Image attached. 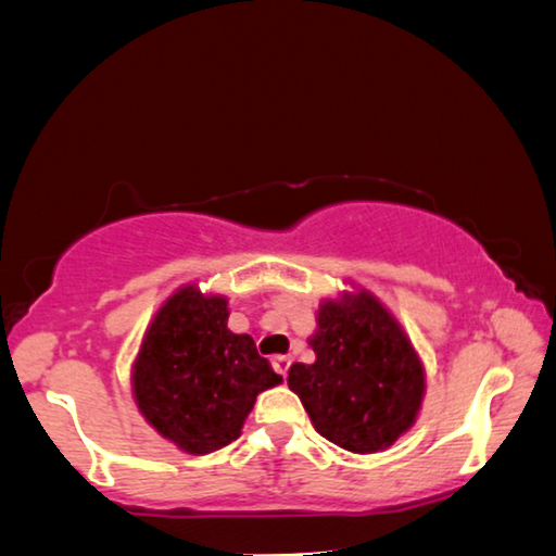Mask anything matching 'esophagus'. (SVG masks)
Here are the masks:
<instances>
[{
	"label": "esophagus",
	"instance_id": "1",
	"mask_svg": "<svg viewBox=\"0 0 556 556\" xmlns=\"http://www.w3.org/2000/svg\"><path fill=\"white\" fill-rule=\"evenodd\" d=\"M289 365H291V357L289 355H275V357H271V368H275L279 375H287L289 372Z\"/></svg>",
	"mask_w": 556,
	"mask_h": 556
}]
</instances>
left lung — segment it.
<instances>
[{
    "label": "left lung",
    "instance_id": "obj_1",
    "mask_svg": "<svg viewBox=\"0 0 556 556\" xmlns=\"http://www.w3.org/2000/svg\"><path fill=\"white\" fill-rule=\"evenodd\" d=\"M312 348L316 363H294L287 382L318 434L355 454H372L414 425L425 370L400 324L372 294L326 301Z\"/></svg>",
    "mask_w": 556,
    "mask_h": 556
}]
</instances>
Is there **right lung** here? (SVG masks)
Listing matches in <instances>:
<instances>
[{
	"label": "right lung",
	"instance_id": "add662e5",
	"mask_svg": "<svg viewBox=\"0 0 556 556\" xmlns=\"http://www.w3.org/2000/svg\"><path fill=\"white\" fill-rule=\"evenodd\" d=\"M279 382L255 341L228 331V301L193 287L162 306L135 363L139 409L188 454L238 439L257 394Z\"/></svg>",
	"mask_w": 556,
	"mask_h": 556
}]
</instances>
